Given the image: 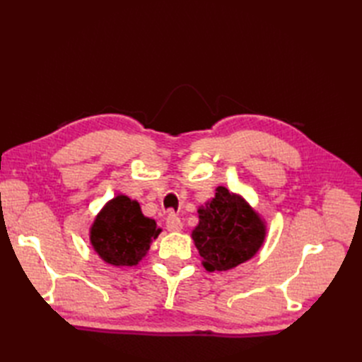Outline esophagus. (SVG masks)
Segmentation results:
<instances>
[{"label": "esophagus", "instance_id": "obj_1", "mask_svg": "<svg viewBox=\"0 0 362 362\" xmlns=\"http://www.w3.org/2000/svg\"><path fill=\"white\" fill-rule=\"evenodd\" d=\"M166 228L169 229L170 233H178V231H181V229H182L181 218H180L177 214L170 213V214L166 217Z\"/></svg>", "mask_w": 362, "mask_h": 362}]
</instances>
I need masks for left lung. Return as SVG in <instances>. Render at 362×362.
Masks as SVG:
<instances>
[{
    "instance_id": "8db88e82",
    "label": "left lung",
    "mask_w": 362,
    "mask_h": 362,
    "mask_svg": "<svg viewBox=\"0 0 362 362\" xmlns=\"http://www.w3.org/2000/svg\"><path fill=\"white\" fill-rule=\"evenodd\" d=\"M199 223L192 231L194 246L208 272L234 269L254 257L266 238V225L242 196L217 187L199 206Z\"/></svg>"
}]
</instances>
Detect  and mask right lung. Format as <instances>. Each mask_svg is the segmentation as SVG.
Masks as SVG:
<instances>
[{
  "label": "right lung",
  "mask_w": 362,
  "mask_h": 362,
  "mask_svg": "<svg viewBox=\"0 0 362 362\" xmlns=\"http://www.w3.org/2000/svg\"><path fill=\"white\" fill-rule=\"evenodd\" d=\"M161 229L145 217L137 201L119 194L98 213L90 228V243L105 262L116 267L136 266Z\"/></svg>",
  "instance_id": "add662e5"
}]
</instances>
